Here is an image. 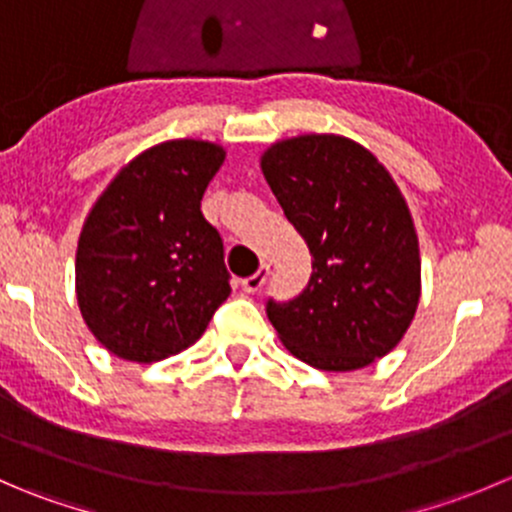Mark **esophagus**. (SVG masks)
<instances>
[{"label":"esophagus","instance_id":"34e87169","mask_svg":"<svg viewBox=\"0 0 512 512\" xmlns=\"http://www.w3.org/2000/svg\"><path fill=\"white\" fill-rule=\"evenodd\" d=\"M267 277H270V265H260V270H257L255 275L242 280V289H245V292H257V289H262V285H265Z\"/></svg>","mask_w":512,"mask_h":512}]
</instances>
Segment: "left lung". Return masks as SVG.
I'll list each match as a JSON object with an SVG mask.
<instances>
[{
    "label": "left lung",
    "mask_w": 512,
    "mask_h": 512,
    "mask_svg": "<svg viewBox=\"0 0 512 512\" xmlns=\"http://www.w3.org/2000/svg\"><path fill=\"white\" fill-rule=\"evenodd\" d=\"M260 165L312 252L307 287L289 302L267 299L282 344L324 371H354L389 354L421 297L414 220L389 170L332 133L275 143Z\"/></svg>",
    "instance_id": "1"
}]
</instances>
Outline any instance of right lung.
Instances as JSON below:
<instances>
[{
    "label": "right lung",
    "instance_id": "1",
    "mask_svg": "<svg viewBox=\"0 0 512 512\" xmlns=\"http://www.w3.org/2000/svg\"><path fill=\"white\" fill-rule=\"evenodd\" d=\"M225 151L165 141L133 158L91 208L76 250V299L111 354L151 364L203 337L230 294L223 237L200 200Z\"/></svg>",
    "mask_w": 512,
    "mask_h": 512
}]
</instances>
